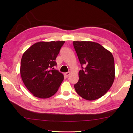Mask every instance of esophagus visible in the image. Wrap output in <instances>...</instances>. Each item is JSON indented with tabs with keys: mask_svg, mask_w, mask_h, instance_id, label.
<instances>
[{
	"mask_svg": "<svg viewBox=\"0 0 133 133\" xmlns=\"http://www.w3.org/2000/svg\"><path fill=\"white\" fill-rule=\"evenodd\" d=\"M64 75L66 76V77H68V76L70 74V72H67L66 73H64Z\"/></svg>",
	"mask_w": 133,
	"mask_h": 133,
	"instance_id": "34e87169",
	"label": "esophagus"
}]
</instances>
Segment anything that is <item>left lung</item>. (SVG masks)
Returning <instances> with one entry per match:
<instances>
[{"label": "left lung", "instance_id": "1", "mask_svg": "<svg viewBox=\"0 0 133 133\" xmlns=\"http://www.w3.org/2000/svg\"><path fill=\"white\" fill-rule=\"evenodd\" d=\"M73 45L82 69L79 72L78 82L74 84L75 91L86 100L97 99L109 91L114 82L113 56L96 42L74 41Z\"/></svg>", "mask_w": 133, "mask_h": 133}]
</instances>
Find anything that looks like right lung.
<instances>
[{"label": "right lung", "mask_w": 133, "mask_h": 133, "mask_svg": "<svg viewBox=\"0 0 133 133\" xmlns=\"http://www.w3.org/2000/svg\"><path fill=\"white\" fill-rule=\"evenodd\" d=\"M64 42H37L24 52L20 72L25 86L34 97L48 98L57 92L64 76L54 67Z\"/></svg>", "instance_id": "add662e5"}]
</instances>
